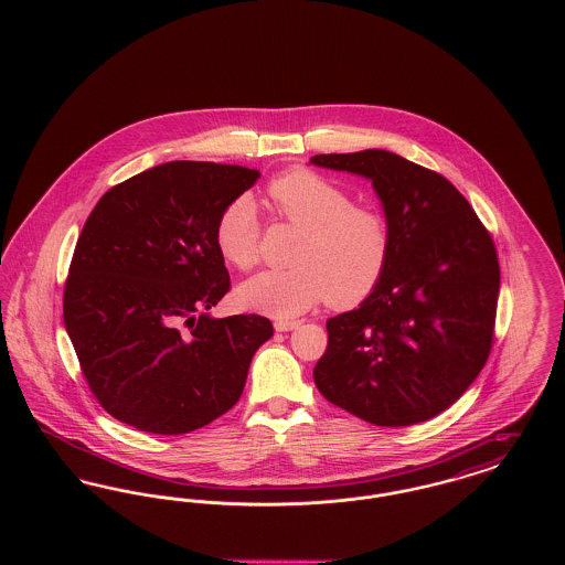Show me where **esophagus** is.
<instances>
[{
  "label": "esophagus",
  "mask_w": 565,
  "mask_h": 565,
  "mask_svg": "<svg viewBox=\"0 0 565 565\" xmlns=\"http://www.w3.org/2000/svg\"><path fill=\"white\" fill-rule=\"evenodd\" d=\"M298 326H300L298 320H292V322H288V320H277V322H275V330H277V332H288V330H296Z\"/></svg>",
  "instance_id": "34e87169"
}]
</instances>
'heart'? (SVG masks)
<instances>
[{
	"mask_svg": "<svg viewBox=\"0 0 565 565\" xmlns=\"http://www.w3.org/2000/svg\"><path fill=\"white\" fill-rule=\"evenodd\" d=\"M275 214L302 228L292 256L295 269L263 270L237 290L245 309L292 320L326 298L334 309H350L373 295L390 256L383 215L353 205L350 194L320 173L295 169L267 189ZM260 222L252 199L231 201L215 224L222 258L249 269L258 260Z\"/></svg>",
	"mask_w": 565,
	"mask_h": 565,
	"instance_id": "1",
	"label": "heart"
}]
</instances>
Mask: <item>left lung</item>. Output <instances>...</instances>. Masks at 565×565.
<instances>
[{"mask_svg":"<svg viewBox=\"0 0 565 565\" xmlns=\"http://www.w3.org/2000/svg\"><path fill=\"white\" fill-rule=\"evenodd\" d=\"M311 162L371 180L390 231L373 295L326 322L316 385L375 426L428 422L470 387L491 351L495 245L463 194L422 164L376 148Z\"/></svg>","mask_w":565,"mask_h":565,"instance_id":"8db88e82","label":"left lung"}]
</instances>
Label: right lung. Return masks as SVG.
Listing matches in <instances>:
<instances>
[{"label":"right lung","mask_w":565,"mask_h":565,"mask_svg":"<svg viewBox=\"0 0 565 565\" xmlns=\"http://www.w3.org/2000/svg\"><path fill=\"white\" fill-rule=\"evenodd\" d=\"M258 178L239 164L164 162L109 189L84 222L63 320L90 392L118 422L186 434L239 401L273 323L207 311L231 288L217 217Z\"/></svg>","instance_id":"add662e5"}]
</instances>
